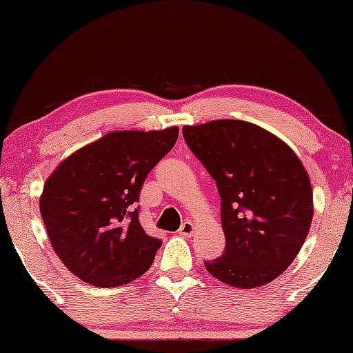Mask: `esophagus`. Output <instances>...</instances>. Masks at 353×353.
Instances as JSON below:
<instances>
[{
	"label": "esophagus",
	"mask_w": 353,
	"mask_h": 353,
	"mask_svg": "<svg viewBox=\"0 0 353 353\" xmlns=\"http://www.w3.org/2000/svg\"><path fill=\"white\" fill-rule=\"evenodd\" d=\"M194 233V223H191V221H185V223L181 225L180 228V234L181 236H191Z\"/></svg>",
	"instance_id": "esophagus-1"
}]
</instances>
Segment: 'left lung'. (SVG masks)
<instances>
[{"label":"left lung","mask_w":353,"mask_h":353,"mask_svg":"<svg viewBox=\"0 0 353 353\" xmlns=\"http://www.w3.org/2000/svg\"><path fill=\"white\" fill-rule=\"evenodd\" d=\"M183 137L219 188L223 255L212 276L239 289L278 278L302 249L313 219V191L296 152L244 120L185 125Z\"/></svg>","instance_id":"1"}]
</instances>
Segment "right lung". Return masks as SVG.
<instances>
[{
	"mask_svg": "<svg viewBox=\"0 0 353 353\" xmlns=\"http://www.w3.org/2000/svg\"><path fill=\"white\" fill-rule=\"evenodd\" d=\"M178 127L112 132L62 161L48 178L40 214L61 262L98 288L146 273L162 241L138 220L143 183L175 146Z\"/></svg>",
	"mask_w": 353,
	"mask_h": 353,
	"instance_id": "1",
	"label": "right lung"
}]
</instances>
